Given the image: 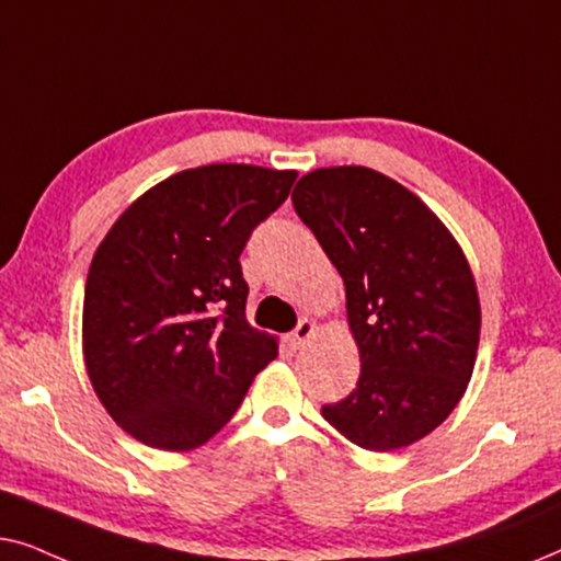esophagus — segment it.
<instances>
[{
  "instance_id": "esophagus-1",
  "label": "esophagus",
  "mask_w": 561,
  "mask_h": 561,
  "mask_svg": "<svg viewBox=\"0 0 561 561\" xmlns=\"http://www.w3.org/2000/svg\"><path fill=\"white\" fill-rule=\"evenodd\" d=\"M317 321H311V319H301V324H298L296 329H294V334H290V344H294L296 350H301L306 342L311 340L313 334H317Z\"/></svg>"
}]
</instances>
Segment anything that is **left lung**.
<instances>
[{"mask_svg":"<svg viewBox=\"0 0 561 561\" xmlns=\"http://www.w3.org/2000/svg\"><path fill=\"white\" fill-rule=\"evenodd\" d=\"M290 198L342 275L359 352L357 388L321 416L370 451L424 439L455 411L478 359L480 296L462 248L373 168H317Z\"/></svg>","mask_w":561,"mask_h":561,"instance_id":"obj_1","label":"left lung"}]
</instances>
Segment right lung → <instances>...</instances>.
Instances as JSON below:
<instances>
[{
	"instance_id": "obj_1",
	"label": "right lung",
	"mask_w": 561,
	"mask_h": 561,
	"mask_svg": "<svg viewBox=\"0 0 561 561\" xmlns=\"http://www.w3.org/2000/svg\"><path fill=\"white\" fill-rule=\"evenodd\" d=\"M296 175L188 168L137 196L99 242L83 290V363L106 413L137 442L202 447L278 357V340L244 317L240 252Z\"/></svg>"
}]
</instances>
